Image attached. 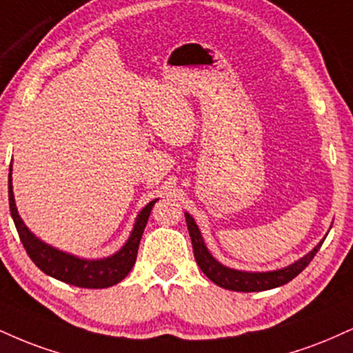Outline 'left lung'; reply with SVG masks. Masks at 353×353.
<instances>
[{
    "instance_id": "1",
    "label": "left lung",
    "mask_w": 353,
    "mask_h": 353,
    "mask_svg": "<svg viewBox=\"0 0 353 353\" xmlns=\"http://www.w3.org/2000/svg\"><path fill=\"white\" fill-rule=\"evenodd\" d=\"M185 222H188L189 235L190 240H192L194 256L199 268L202 270V273L205 274L210 281H214L217 286L230 291H266L290 283L291 279H294L296 276L312 261V258L316 256V253L319 252L322 243H324V240H322L312 252H309L304 258H301V260L292 263V265L286 266V268L283 270L268 271V273H248V271H236L220 265V263L209 253V250H207V246L202 240L201 232H199V227L195 225L194 219L190 217L189 214H185Z\"/></svg>"
}]
</instances>
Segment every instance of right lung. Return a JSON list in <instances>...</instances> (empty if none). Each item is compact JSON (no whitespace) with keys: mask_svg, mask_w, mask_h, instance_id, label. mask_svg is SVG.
Returning <instances> with one entry per match:
<instances>
[{"mask_svg":"<svg viewBox=\"0 0 353 353\" xmlns=\"http://www.w3.org/2000/svg\"><path fill=\"white\" fill-rule=\"evenodd\" d=\"M10 179H8V192H10V210L11 217L14 220L16 230L19 233L21 243L26 248L29 258L34 261L41 271L52 278L63 281L72 286L88 288V290H101V288H110L113 284L120 283L126 278L136 261L138 254V246L141 241L144 227H146L148 219H150L151 209L156 201H151L144 209L139 212L136 219L134 228L131 232L128 241L118 253L113 256L103 258V260H82V258L72 256L69 253L59 252L44 241L32 235L28 230L26 225L21 220L18 209L14 203V195H12V182H11V165H10Z\"/></svg>","mask_w":353,"mask_h":353,"instance_id":"right-lung-1","label":"right lung"}]
</instances>
